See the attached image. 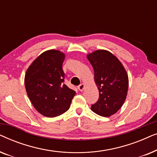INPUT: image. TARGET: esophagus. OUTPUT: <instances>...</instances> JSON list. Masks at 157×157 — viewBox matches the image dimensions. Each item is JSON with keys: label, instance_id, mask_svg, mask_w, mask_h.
I'll return each instance as SVG.
<instances>
[{"label": "esophagus", "instance_id": "obj_1", "mask_svg": "<svg viewBox=\"0 0 157 157\" xmlns=\"http://www.w3.org/2000/svg\"><path fill=\"white\" fill-rule=\"evenodd\" d=\"M84 87H85V85L83 84V83H81V84L78 86V89L80 91H82L83 90V89H84Z\"/></svg>", "mask_w": 157, "mask_h": 157}]
</instances>
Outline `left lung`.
<instances>
[{
	"label": "left lung",
	"mask_w": 157,
	"mask_h": 157,
	"mask_svg": "<svg viewBox=\"0 0 157 157\" xmlns=\"http://www.w3.org/2000/svg\"><path fill=\"white\" fill-rule=\"evenodd\" d=\"M94 71L99 98L91 110L102 117H110L121 109L126 98L128 78L125 68L112 53L97 50L87 56Z\"/></svg>",
	"instance_id": "obj_1"
}]
</instances>
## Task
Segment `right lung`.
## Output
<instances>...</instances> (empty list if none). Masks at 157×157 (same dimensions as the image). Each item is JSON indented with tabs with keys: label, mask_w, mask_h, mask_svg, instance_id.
Instances as JSON below:
<instances>
[{
	"label": "right lung",
	"mask_w": 157,
	"mask_h": 157,
	"mask_svg": "<svg viewBox=\"0 0 157 157\" xmlns=\"http://www.w3.org/2000/svg\"><path fill=\"white\" fill-rule=\"evenodd\" d=\"M65 55L57 50L40 54L28 68L25 86L32 104L40 114L55 117L70 108L76 91L64 83Z\"/></svg>",
	"instance_id": "add662e5"
}]
</instances>
